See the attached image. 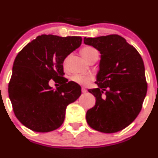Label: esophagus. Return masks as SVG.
<instances>
[{
	"mask_svg": "<svg viewBox=\"0 0 158 158\" xmlns=\"http://www.w3.org/2000/svg\"><path fill=\"white\" fill-rule=\"evenodd\" d=\"M87 92V89L85 88H84V87H82V92H83V93H85V92Z\"/></svg>",
	"mask_w": 158,
	"mask_h": 158,
	"instance_id": "1",
	"label": "esophagus"
}]
</instances>
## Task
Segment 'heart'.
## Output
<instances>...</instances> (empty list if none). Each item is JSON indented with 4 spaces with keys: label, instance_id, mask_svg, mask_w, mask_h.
<instances>
[{
    "label": "heart",
    "instance_id": "heart-1",
    "mask_svg": "<svg viewBox=\"0 0 158 158\" xmlns=\"http://www.w3.org/2000/svg\"><path fill=\"white\" fill-rule=\"evenodd\" d=\"M80 52L82 56L88 62L90 60H92V58L96 56H98V51L95 48H93V47H89V46L88 47H83V48L81 49ZM92 79V76H89V75L76 74L72 76V80L73 82H76V83L80 84V85H86Z\"/></svg>",
    "mask_w": 158,
    "mask_h": 158
}]
</instances>
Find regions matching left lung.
I'll return each instance as SVG.
<instances>
[{
	"mask_svg": "<svg viewBox=\"0 0 158 158\" xmlns=\"http://www.w3.org/2000/svg\"><path fill=\"white\" fill-rule=\"evenodd\" d=\"M101 53L95 83L89 89L95 105L86 112L89 126L103 133L122 131L134 122L147 93L144 62L137 49L117 34L84 38Z\"/></svg>",
	"mask_w": 158,
	"mask_h": 158,
	"instance_id": "obj_1",
	"label": "left lung"
}]
</instances>
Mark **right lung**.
Segmentation results:
<instances>
[{"instance_id":"obj_1","label":"right lung","mask_w":158,"mask_h":158,"mask_svg":"<svg viewBox=\"0 0 158 158\" xmlns=\"http://www.w3.org/2000/svg\"><path fill=\"white\" fill-rule=\"evenodd\" d=\"M82 44L81 36L41 35L17 54L13 65L8 93L17 118L36 132H49L63 123L66 109L76 101L81 87L63 77V61ZM50 79L62 85L56 90Z\"/></svg>"}]
</instances>
